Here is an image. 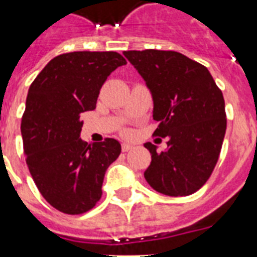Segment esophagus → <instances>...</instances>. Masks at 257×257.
<instances>
[{
	"instance_id": "esophagus-1",
	"label": "esophagus",
	"mask_w": 257,
	"mask_h": 257,
	"mask_svg": "<svg viewBox=\"0 0 257 257\" xmlns=\"http://www.w3.org/2000/svg\"><path fill=\"white\" fill-rule=\"evenodd\" d=\"M121 149H122V152H128V151L133 149V145L128 144V143H122V145H121Z\"/></svg>"
}]
</instances>
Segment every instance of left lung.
<instances>
[{
  "label": "left lung",
  "instance_id": "8db88e82",
  "mask_svg": "<svg viewBox=\"0 0 257 257\" xmlns=\"http://www.w3.org/2000/svg\"><path fill=\"white\" fill-rule=\"evenodd\" d=\"M144 78L153 100L155 135L167 137V149L145 143L152 161L145 180L167 196H188L209 179L227 129L223 93L209 70L171 50L124 52Z\"/></svg>",
  "mask_w": 257,
  "mask_h": 257
}]
</instances>
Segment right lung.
Wrapping results in <instances>:
<instances>
[{
	"mask_svg": "<svg viewBox=\"0 0 257 257\" xmlns=\"http://www.w3.org/2000/svg\"><path fill=\"white\" fill-rule=\"evenodd\" d=\"M126 64L117 52H72L48 62L26 97L21 135L30 175L48 203L68 215L101 199L108 167L120 156L114 139L81 140V113L96 109L100 89Z\"/></svg>",
	"mask_w": 257,
	"mask_h": 257,
	"instance_id": "obj_1",
	"label": "right lung"
}]
</instances>
